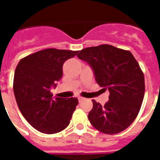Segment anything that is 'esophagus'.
Masks as SVG:
<instances>
[{"mask_svg": "<svg viewBox=\"0 0 160 160\" xmlns=\"http://www.w3.org/2000/svg\"><path fill=\"white\" fill-rule=\"evenodd\" d=\"M78 101H79V102H82L83 100H85V98H82V97H78Z\"/></svg>", "mask_w": 160, "mask_h": 160, "instance_id": "esophagus-1", "label": "esophagus"}]
</instances>
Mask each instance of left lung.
<instances>
[{"instance_id":"1","label":"left lung","mask_w":160,"mask_h":160,"mask_svg":"<svg viewBox=\"0 0 160 160\" xmlns=\"http://www.w3.org/2000/svg\"><path fill=\"white\" fill-rule=\"evenodd\" d=\"M77 56L92 69L98 84L110 92L104 106L92 100L88 114L91 125L108 135L127 129L138 115L144 97V76L138 62L130 51L110 45L85 48Z\"/></svg>"}]
</instances>
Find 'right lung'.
<instances>
[{
    "label": "right lung",
    "mask_w": 160,
    "mask_h": 160,
    "mask_svg": "<svg viewBox=\"0 0 160 160\" xmlns=\"http://www.w3.org/2000/svg\"><path fill=\"white\" fill-rule=\"evenodd\" d=\"M78 51L47 49L20 61L13 78V91L24 118L45 134L60 132L70 124L78 104L77 98H53L52 87L62 77V66Z\"/></svg>",
    "instance_id": "1"
}]
</instances>
